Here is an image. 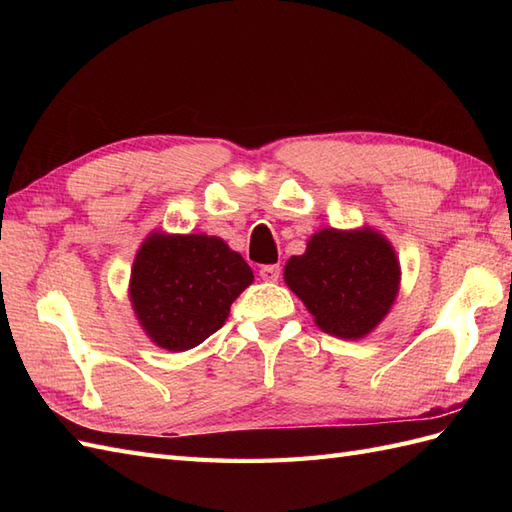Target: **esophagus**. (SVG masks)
I'll return each mask as SVG.
<instances>
[{
    "mask_svg": "<svg viewBox=\"0 0 512 512\" xmlns=\"http://www.w3.org/2000/svg\"><path fill=\"white\" fill-rule=\"evenodd\" d=\"M259 277L264 281H277L281 277V268L277 264H268L259 268Z\"/></svg>",
    "mask_w": 512,
    "mask_h": 512,
    "instance_id": "34e87169",
    "label": "esophagus"
}]
</instances>
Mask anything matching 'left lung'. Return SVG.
Instances as JSON below:
<instances>
[{
	"mask_svg": "<svg viewBox=\"0 0 512 512\" xmlns=\"http://www.w3.org/2000/svg\"><path fill=\"white\" fill-rule=\"evenodd\" d=\"M284 279L323 332L354 341L394 306L400 264L394 246L374 228H323L308 239L306 253L288 259Z\"/></svg>",
	"mask_w": 512,
	"mask_h": 512,
	"instance_id": "1",
	"label": "left lung"
}]
</instances>
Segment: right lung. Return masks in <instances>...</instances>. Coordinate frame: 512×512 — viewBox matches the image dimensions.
Wrapping results in <instances>:
<instances>
[{
	"label": "right lung",
	"instance_id": "right-lung-1",
	"mask_svg": "<svg viewBox=\"0 0 512 512\" xmlns=\"http://www.w3.org/2000/svg\"><path fill=\"white\" fill-rule=\"evenodd\" d=\"M250 284L253 270L224 239L156 231L136 253L129 301L151 341L184 352L222 328Z\"/></svg>",
	"mask_w": 512,
	"mask_h": 512
}]
</instances>
